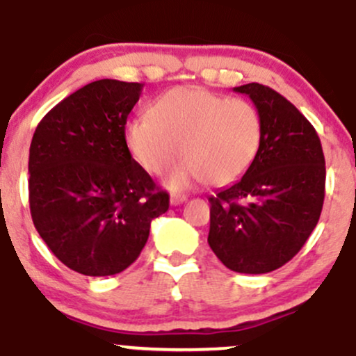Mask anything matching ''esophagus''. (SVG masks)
Wrapping results in <instances>:
<instances>
[{
	"instance_id": "34e87169",
	"label": "esophagus",
	"mask_w": 356,
	"mask_h": 356,
	"mask_svg": "<svg viewBox=\"0 0 356 356\" xmlns=\"http://www.w3.org/2000/svg\"><path fill=\"white\" fill-rule=\"evenodd\" d=\"M187 201V195H184V194H172L170 195V204H172V206H181L182 202H186Z\"/></svg>"
}]
</instances>
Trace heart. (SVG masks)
<instances>
[{"label": "heart", "instance_id": "heart-1", "mask_svg": "<svg viewBox=\"0 0 356 356\" xmlns=\"http://www.w3.org/2000/svg\"><path fill=\"white\" fill-rule=\"evenodd\" d=\"M261 140L263 120L251 102L201 87L169 90L154 102L150 117L125 127L127 147L149 174H164L179 152L186 157L167 177L170 189L202 179L211 186L238 181L254 162Z\"/></svg>", "mask_w": 356, "mask_h": 356}]
</instances>
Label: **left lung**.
Instances as JSON below:
<instances>
[{
  "label": "left lung",
  "instance_id": "1",
  "mask_svg": "<svg viewBox=\"0 0 356 356\" xmlns=\"http://www.w3.org/2000/svg\"><path fill=\"white\" fill-rule=\"evenodd\" d=\"M263 120L254 162L209 197L207 243L231 271L263 275L298 254L325 201V155L314 127L291 102L261 83L236 87Z\"/></svg>",
  "mask_w": 356,
  "mask_h": 356
}]
</instances>
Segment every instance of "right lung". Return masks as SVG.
I'll return each mask as SVG.
<instances>
[{
  "label": "right lung",
  "instance_id": "obj_1",
  "mask_svg": "<svg viewBox=\"0 0 356 356\" xmlns=\"http://www.w3.org/2000/svg\"><path fill=\"white\" fill-rule=\"evenodd\" d=\"M142 83L97 80L42 118L30 145L31 219L65 266L110 276L137 259L169 194L132 159L127 117Z\"/></svg>",
  "mask_w": 356,
  "mask_h": 356
}]
</instances>
